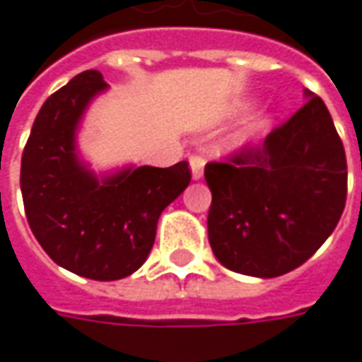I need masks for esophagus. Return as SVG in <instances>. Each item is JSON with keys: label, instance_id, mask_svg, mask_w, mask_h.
I'll list each match as a JSON object with an SVG mask.
<instances>
[{"label": "esophagus", "instance_id": "obj_1", "mask_svg": "<svg viewBox=\"0 0 362 362\" xmlns=\"http://www.w3.org/2000/svg\"><path fill=\"white\" fill-rule=\"evenodd\" d=\"M189 163H191L193 179H201L202 171H204V163H206V160H204L202 156H191V158H189Z\"/></svg>", "mask_w": 362, "mask_h": 362}]
</instances>
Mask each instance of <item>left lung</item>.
Instances as JSON below:
<instances>
[{"mask_svg":"<svg viewBox=\"0 0 362 362\" xmlns=\"http://www.w3.org/2000/svg\"><path fill=\"white\" fill-rule=\"evenodd\" d=\"M261 144L204 168L212 191L209 242L242 275L273 279L300 267L337 226L347 199V160L317 95Z\"/></svg>","mask_w":362,"mask_h":362,"instance_id":"1","label":"left lung"}]
</instances>
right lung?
<instances>
[{"instance_id": "obj_1", "label": "right lung", "mask_w": 362, "mask_h": 362, "mask_svg": "<svg viewBox=\"0 0 362 362\" xmlns=\"http://www.w3.org/2000/svg\"><path fill=\"white\" fill-rule=\"evenodd\" d=\"M107 89L101 71L70 79L40 107L21 158L25 214L56 265L93 281L132 275L152 251L158 218L191 183L187 161L97 177L79 161L76 130Z\"/></svg>"}]
</instances>
